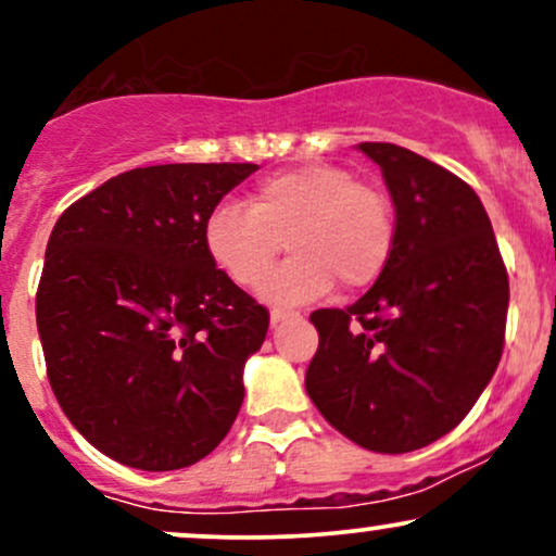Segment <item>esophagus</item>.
I'll return each mask as SVG.
<instances>
[{
	"label": "esophagus",
	"instance_id": "34e87169",
	"mask_svg": "<svg viewBox=\"0 0 556 556\" xmlns=\"http://www.w3.org/2000/svg\"><path fill=\"white\" fill-rule=\"evenodd\" d=\"M292 316H298V314H290V311L274 308L271 311V327H277V324H282V321H287V318H292Z\"/></svg>",
	"mask_w": 556,
	"mask_h": 556
}]
</instances>
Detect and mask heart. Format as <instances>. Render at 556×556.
<instances>
[{
  "label": "heart",
  "mask_w": 556,
  "mask_h": 556,
  "mask_svg": "<svg viewBox=\"0 0 556 556\" xmlns=\"http://www.w3.org/2000/svg\"><path fill=\"white\" fill-rule=\"evenodd\" d=\"M203 248L229 282L253 290L285 245L292 256L266 279L274 305L321 298L331 285L363 290L387 271L397 240L394 206L379 185L331 162L279 169L242 203H216L203 219Z\"/></svg>",
  "instance_id": "obj_1"
}]
</instances>
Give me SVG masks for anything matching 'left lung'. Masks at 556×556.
I'll use <instances>...</instances> for the list:
<instances>
[{
    "label": "left lung",
    "instance_id": "8db88e82",
    "mask_svg": "<svg viewBox=\"0 0 556 556\" xmlns=\"http://www.w3.org/2000/svg\"><path fill=\"white\" fill-rule=\"evenodd\" d=\"M394 203L387 271L348 308H318L305 389L350 442L387 455L437 442L500 366L509 279L481 198L394 143H361Z\"/></svg>",
    "mask_w": 556,
    "mask_h": 556
}]
</instances>
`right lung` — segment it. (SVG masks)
Segmentation results:
<instances>
[{"mask_svg":"<svg viewBox=\"0 0 556 556\" xmlns=\"http://www.w3.org/2000/svg\"><path fill=\"white\" fill-rule=\"evenodd\" d=\"M256 164H156L78 198L52 229L36 292L49 384L112 460L177 470L238 418L242 363L269 311L203 248V219Z\"/></svg>","mask_w":556,"mask_h":556,"instance_id":"1","label":"right lung"}]
</instances>
